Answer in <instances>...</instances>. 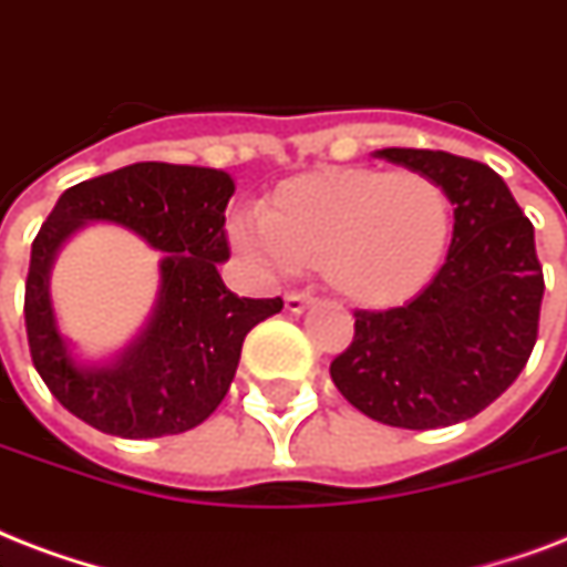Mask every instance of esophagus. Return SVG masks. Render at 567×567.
<instances>
[{"label": "esophagus", "mask_w": 567, "mask_h": 567, "mask_svg": "<svg viewBox=\"0 0 567 567\" xmlns=\"http://www.w3.org/2000/svg\"><path fill=\"white\" fill-rule=\"evenodd\" d=\"M316 298L313 296H305V292H289L287 298H284V305H287L289 313H305L307 307H313Z\"/></svg>", "instance_id": "1"}]
</instances>
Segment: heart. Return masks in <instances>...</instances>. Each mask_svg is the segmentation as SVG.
<instances>
[{
    "mask_svg": "<svg viewBox=\"0 0 567 567\" xmlns=\"http://www.w3.org/2000/svg\"><path fill=\"white\" fill-rule=\"evenodd\" d=\"M227 239L266 275L322 269L352 305L393 307L441 271L452 200L420 171L322 168L284 179L262 213L230 215Z\"/></svg>",
    "mask_w": 567,
    "mask_h": 567,
    "instance_id": "1",
    "label": "heart"
}]
</instances>
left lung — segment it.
Masks as SVG:
<instances>
[{"label":"left lung","instance_id":"left-lung-1","mask_svg":"<svg viewBox=\"0 0 567 567\" xmlns=\"http://www.w3.org/2000/svg\"><path fill=\"white\" fill-rule=\"evenodd\" d=\"M375 156L446 188L452 245L432 284L405 307L354 313V340L333 358L331 379L384 425L462 423L508 390L533 354L544 296L533 224L482 162L414 147Z\"/></svg>","mask_w":567,"mask_h":567}]
</instances>
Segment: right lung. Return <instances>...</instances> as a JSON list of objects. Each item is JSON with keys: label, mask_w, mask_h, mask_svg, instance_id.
Returning <instances> with one entry per match:
<instances>
[{"label": "right lung", "mask_w": 567, "mask_h": 567, "mask_svg": "<svg viewBox=\"0 0 567 567\" xmlns=\"http://www.w3.org/2000/svg\"><path fill=\"white\" fill-rule=\"evenodd\" d=\"M234 192L227 171L135 162L59 197L32 243L25 333L34 370L70 414L135 441L188 432L221 405L245 333L284 307L280 298L234 296L218 275V262L230 257L224 209ZM91 220L126 226L166 254L152 319L103 364H82L72 354L49 296L60 245Z\"/></svg>", "instance_id": "1"}]
</instances>
